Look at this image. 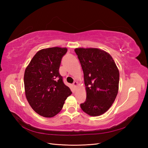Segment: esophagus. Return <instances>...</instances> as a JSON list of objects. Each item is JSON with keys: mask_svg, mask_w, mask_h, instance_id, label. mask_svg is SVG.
<instances>
[{"mask_svg": "<svg viewBox=\"0 0 148 148\" xmlns=\"http://www.w3.org/2000/svg\"><path fill=\"white\" fill-rule=\"evenodd\" d=\"M73 85L75 87H77V85H78V83L77 82H74L73 83Z\"/></svg>", "mask_w": 148, "mask_h": 148, "instance_id": "esophagus-1", "label": "esophagus"}]
</instances>
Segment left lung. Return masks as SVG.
<instances>
[{
  "label": "left lung",
  "instance_id": "1",
  "mask_svg": "<svg viewBox=\"0 0 148 148\" xmlns=\"http://www.w3.org/2000/svg\"><path fill=\"white\" fill-rule=\"evenodd\" d=\"M86 90V99L80 104L91 116L104 114L111 107L119 91V71L109 53L97 48H77Z\"/></svg>",
  "mask_w": 148,
  "mask_h": 148
}]
</instances>
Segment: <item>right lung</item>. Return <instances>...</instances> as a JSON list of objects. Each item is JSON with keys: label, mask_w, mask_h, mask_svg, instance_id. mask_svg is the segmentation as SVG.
<instances>
[{"label": "right lung", "mask_w": 148, "mask_h": 148, "mask_svg": "<svg viewBox=\"0 0 148 148\" xmlns=\"http://www.w3.org/2000/svg\"><path fill=\"white\" fill-rule=\"evenodd\" d=\"M66 48L54 47L39 51L26 67L24 75L26 97L32 109L44 117L59 113L71 91L59 73Z\"/></svg>", "instance_id": "add662e5"}]
</instances>
